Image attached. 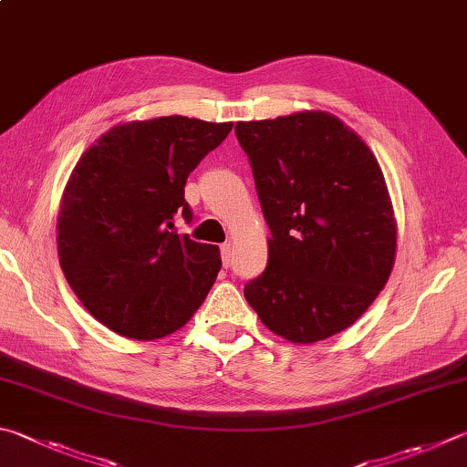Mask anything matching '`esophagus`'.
<instances>
[{"label":"esophagus","mask_w":467,"mask_h":467,"mask_svg":"<svg viewBox=\"0 0 467 467\" xmlns=\"http://www.w3.org/2000/svg\"><path fill=\"white\" fill-rule=\"evenodd\" d=\"M220 255H223L224 267L231 265V263H233V244L231 243H224L223 247H220Z\"/></svg>","instance_id":"obj_1"}]
</instances>
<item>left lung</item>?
<instances>
[{
    "label": "left lung",
    "instance_id": "left-lung-1",
    "mask_svg": "<svg viewBox=\"0 0 467 467\" xmlns=\"http://www.w3.org/2000/svg\"><path fill=\"white\" fill-rule=\"evenodd\" d=\"M234 132L271 231L267 267L244 298L292 343L341 333L394 265V210L374 152L327 112L236 122Z\"/></svg>",
    "mask_w": 467,
    "mask_h": 467
}]
</instances>
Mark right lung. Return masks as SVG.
I'll return each instance as SVG.
<instances>
[{
    "mask_svg": "<svg viewBox=\"0 0 467 467\" xmlns=\"http://www.w3.org/2000/svg\"><path fill=\"white\" fill-rule=\"evenodd\" d=\"M233 129L188 116L118 124L75 165L57 218L58 261L73 292L114 333L152 341L192 318L220 271L216 244L192 223L188 175Z\"/></svg>",
    "mask_w": 467,
    "mask_h": 467,
    "instance_id": "1",
    "label": "right lung"
}]
</instances>
